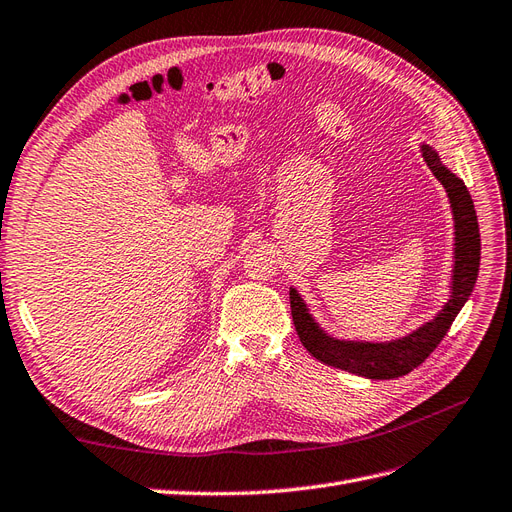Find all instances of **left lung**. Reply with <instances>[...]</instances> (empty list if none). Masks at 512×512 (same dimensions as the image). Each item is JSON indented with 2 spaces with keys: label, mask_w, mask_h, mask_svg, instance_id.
<instances>
[{
  "label": "left lung",
  "mask_w": 512,
  "mask_h": 512,
  "mask_svg": "<svg viewBox=\"0 0 512 512\" xmlns=\"http://www.w3.org/2000/svg\"><path fill=\"white\" fill-rule=\"evenodd\" d=\"M421 151L431 173L444 185L453 209L455 267L451 299L446 301L442 312L436 318L425 322L423 327H418L410 335L393 339V342L371 344L346 342V339H335L324 333L318 327V322L312 318V314L307 312V305L299 297V292L290 288V312L294 329H297V335L305 350L324 365L344 369L350 371V374L369 380H393L406 376L438 348L442 337L448 333L453 320L461 312V307L470 299L480 265V235L472 196L466 183L440 162L436 151L429 145H423Z\"/></svg>",
  "instance_id": "obj_1"
}]
</instances>
